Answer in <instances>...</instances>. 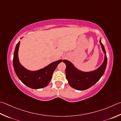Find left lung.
Here are the masks:
<instances>
[{
    "label": "left lung",
    "mask_w": 121,
    "mask_h": 121,
    "mask_svg": "<svg viewBox=\"0 0 121 121\" xmlns=\"http://www.w3.org/2000/svg\"><path fill=\"white\" fill-rule=\"evenodd\" d=\"M99 44L103 53L104 59L103 63L93 71L83 72L75 66L73 64L68 60H63L66 67L65 73L68 83L72 88L77 90L83 91L92 87L99 80L104 74L107 65V57L104 45L99 40Z\"/></svg>",
    "instance_id": "obj_1"
}]
</instances>
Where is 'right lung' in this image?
I'll list each match as a JSON object with an SVG mask.
<instances>
[{
  "label": "right lung",
  "instance_id": "1",
  "mask_svg": "<svg viewBox=\"0 0 121 121\" xmlns=\"http://www.w3.org/2000/svg\"><path fill=\"white\" fill-rule=\"evenodd\" d=\"M19 45L20 41L16 46L13 58V68L18 78L29 88L39 89L46 87L51 81L54 70L62 60L54 61L45 67L37 70H28L19 62L18 58Z\"/></svg>",
  "mask_w": 121,
  "mask_h": 121
}]
</instances>
